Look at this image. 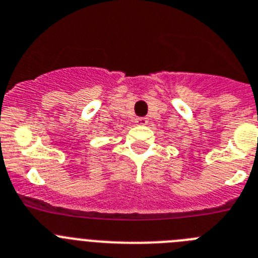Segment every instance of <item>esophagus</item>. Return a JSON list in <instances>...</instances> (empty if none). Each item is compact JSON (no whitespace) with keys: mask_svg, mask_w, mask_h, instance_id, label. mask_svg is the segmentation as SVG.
<instances>
[{"mask_svg":"<svg viewBox=\"0 0 258 258\" xmlns=\"http://www.w3.org/2000/svg\"><path fill=\"white\" fill-rule=\"evenodd\" d=\"M135 123L136 124H140V126H144V124L148 123V118H145V116H139V118L135 119Z\"/></svg>","mask_w":258,"mask_h":258,"instance_id":"obj_1","label":"esophagus"}]
</instances>
